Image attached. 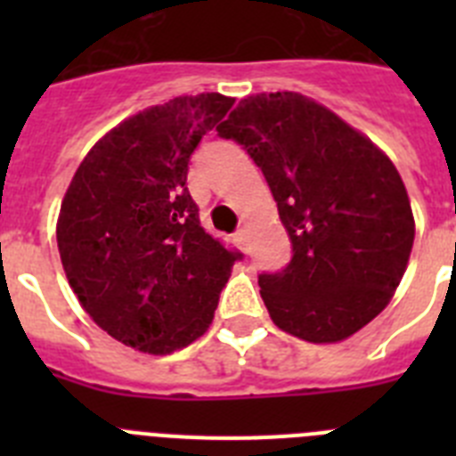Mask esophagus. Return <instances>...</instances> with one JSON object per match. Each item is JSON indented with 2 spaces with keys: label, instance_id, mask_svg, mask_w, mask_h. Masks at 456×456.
<instances>
[{
  "label": "esophagus",
  "instance_id": "1",
  "mask_svg": "<svg viewBox=\"0 0 456 456\" xmlns=\"http://www.w3.org/2000/svg\"><path fill=\"white\" fill-rule=\"evenodd\" d=\"M232 240H235V241H237V244H240V247H241V248L247 247V232L241 231V228H240V231H237V232H235V235H232Z\"/></svg>",
  "mask_w": 456,
  "mask_h": 456
}]
</instances>
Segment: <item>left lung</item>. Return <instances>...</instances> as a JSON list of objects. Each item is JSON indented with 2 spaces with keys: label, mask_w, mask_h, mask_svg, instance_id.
Instances as JSON below:
<instances>
[{
  "label": "left lung",
  "mask_w": 456,
  "mask_h": 456,
  "mask_svg": "<svg viewBox=\"0 0 456 456\" xmlns=\"http://www.w3.org/2000/svg\"><path fill=\"white\" fill-rule=\"evenodd\" d=\"M263 171L292 241V260L260 273L273 324L338 342L388 305L416 224L400 173L368 136L301 93L244 98L216 127Z\"/></svg>",
  "instance_id": "obj_1"
}]
</instances>
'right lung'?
Masks as SVG:
<instances>
[{"label": "right lung", "mask_w": 456, "mask_h": 456, "mask_svg": "<svg viewBox=\"0 0 456 456\" xmlns=\"http://www.w3.org/2000/svg\"><path fill=\"white\" fill-rule=\"evenodd\" d=\"M232 98L180 95L104 134L61 203L56 244L68 283L118 342L171 354L203 336L241 253L205 232L189 162Z\"/></svg>", "instance_id": "right-lung-1"}]
</instances>
